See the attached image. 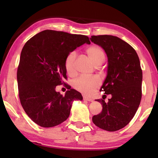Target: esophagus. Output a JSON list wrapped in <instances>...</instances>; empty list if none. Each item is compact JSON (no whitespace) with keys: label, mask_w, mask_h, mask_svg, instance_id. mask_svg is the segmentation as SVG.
<instances>
[{"label":"esophagus","mask_w":158,"mask_h":158,"mask_svg":"<svg viewBox=\"0 0 158 158\" xmlns=\"http://www.w3.org/2000/svg\"><path fill=\"white\" fill-rule=\"evenodd\" d=\"M84 100H86V101H89V102H93V100H92V99L85 97V96H84Z\"/></svg>","instance_id":"esophagus-1"}]
</instances>
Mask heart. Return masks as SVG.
Instances as JSON below:
<instances>
[{"instance_id":"heart-1","label":"heart","mask_w":158,"mask_h":158,"mask_svg":"<svg viewBox=\"0 0 158 158\" xmlns=\"http://www.w3.org/2000/svg\"><path fill=\"white\" fill-rule=\"evenodd\" d=\"M86 53L93 63L96 66L102 64L105 60L104 51L99 46H91L87 49ZM76 52H69L65 59V70L69 75L74 74V61ZM100 85V81L95 77H80L73 81V86L79 91L85 95H90Z\"/></svg>"}]
</instances>
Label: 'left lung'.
Listing matches in <instances>:
<instances>
[{"label": "left lung", "mask_w": 158, "mask_h": 158, "mask_svg": "<svg viewBox=\"0 0 158 158\" xmlns=\"http://www.w3.org/2000/svg\"><path fill=\"white\" fill-rule=\"evenodd\" d=\"M90 40L102 48L107 56L106 77L100 90L111 95L107 102L103 98L95 100L101 103L102 111L92 120L101 129L114 132L129 123L139 106L142 82L139 58L132 46L118 37L93 35Z\"/></svg>", "instance_id": "left-lung-1"}]
</instances>
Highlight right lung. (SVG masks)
Instances as JSON below:
<instances>
[{
    "mask_svg": "<svg viewBox=\"0 0 158 158\" xmlns=\"http://www.w3.org/2000/svg\"><path fill=\"white\" fill-rule=\"evenodd\" d=\"M85 43L90 44L85 35L45 30L23 46L17 70L19 95L26 113L40 126L52 127L66 121L73 102L83 100L76 90L63 96L56 87L67 77V55Z\"/></svg>",
    "mask_w": 158,
    "mask_h": 158,
    "instance_id": "right-lung-1",
    "label": "right lung"
}]
</instances>
